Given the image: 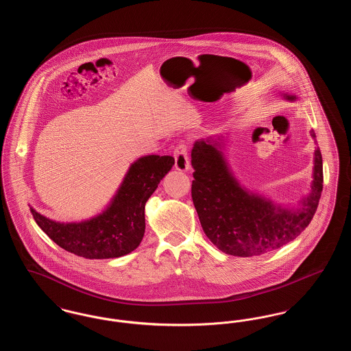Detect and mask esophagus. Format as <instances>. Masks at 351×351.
Here are the masks:
<instances>
[{
  "label": "esophagus",
  "instance_id": "1",
  "mask_svg": "<svg viewBox=\"0 0 351 351\" xmlns=\"http://www.w3.org/2000/svg\"><path fill=\"white\" fill-rule=\"evenodd\" d=\"M173 158H175V168L178 171L186 172L191 169L189 165V156H188V151L185 145H179L175 151H173Z\"/></svg>",
  "mask_w": 351,
  "mask_h": 351
}]
</instances>
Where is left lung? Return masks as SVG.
I'll return each instance as SVG.
<instances>
[{
  "label": "left lung",
  "instance_id": "8db88e82",
  "mask_svg": "<svg viewBox=\"0 0 351 351\" xmlns=\"http://www.w3.org/2000/svg\"><path fill=\"white\" fill-rule=\"evenodd\" d=\"M280 95L287 101L298 99L285 92ZM311 135L316 138L313 130ZM228 143L223 135L206 136L196 141L191 152L192 200L204 233L218 250L234 256L263 255L293 241L317 210L324 183L319 149L313 156L311 191L291 206L241 185L223 152Z\"/></svg>",
  "mask_w": 351,
  "mask_h": 351
}]
</instances>
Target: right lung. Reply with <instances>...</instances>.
<instances>
[{"instance_id": "obj_1", "label": "right lung", "mask_w": 351, "mask_h": 351, "mask_svg": "<svg viewBox=\"0 0 351 351\" xmlns=\"http://www.w3.org/2000/svg\"><path fill=\"white\" fill-rule=\"evenodd\" d=\"M175 165L169 155H146L130 165L116 195L93 217L53 221L30 206L38 226L62 249L86 259H114L135 250L145 235V205Z\"/></svg>"}]
</instances>
